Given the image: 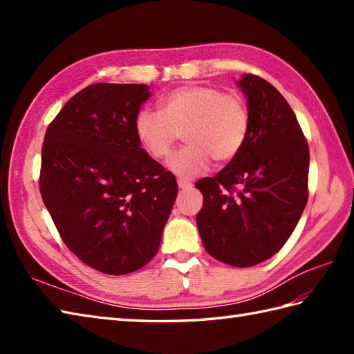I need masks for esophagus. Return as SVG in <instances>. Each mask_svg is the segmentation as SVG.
I'll return each instance as SVG.
<instances>
[{"instance_id": "1", "label": "esophagus", "mask_w": 354, "mask_h": 354, "mask_svg": "<svg viewBox=\"0 0 354 354\" xmlns=\"http://www.w3.org/2000/svg\"><path fill=\"white\" fill-rule=\"evenodd\" d=\"M178 187H179V189H183V190L192 189V183H190V181H187V179L179 178V179H178Z\"/></svg>"}]
</instances>
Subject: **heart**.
Wrapping results in <instances>:
<instances>
[{
    "label": "heart",
    "instance_id": "obj_1",
    "mask_svg": "<svg viewBox=\"0 0 354 354\" xmlns=\"http://www.w3.org/2000/svg\"><path fill=\"white\" fill-rule=\"evenodd\" d=\"M160 111L141 109L135 118V135L150 156L162 160L184 132L187 146L167 162L181 178L198 176L212 160L228 162L236 158L251 127L243 97L216 86H179L161 97Z\"/></svg>",
    "mask_w": 354,
    "mask_h": 354
}]
</instances>
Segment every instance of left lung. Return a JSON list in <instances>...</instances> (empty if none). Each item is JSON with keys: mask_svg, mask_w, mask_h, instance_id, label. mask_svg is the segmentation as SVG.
<instances>
[{"mask_svg": "<svg viewBox=\"0 0 354 354\" xmlns=\"http://www.w3.org/2000/svg\"><path fill=\"white\" fill-rule=\"evenodd\" d=\"M237 85L250 108V133L227 167L194 184L204 196L196 223L212 257L248 268L272 257L295 230L309 198L310 156L277 88L254 74Z\"/></svg>", "mask_w": 354, "mask_h": 354, "instance_id": "8db88e82", "label": "left lung"}]
</instances>
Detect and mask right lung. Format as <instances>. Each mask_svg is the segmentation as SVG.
<instances>
[{
  "mask_svg": "<svg viewBox=\"0 0 354 354\" xmlns=\"http://www.w3.org/2000/svg\"><path fill=\"white\" fill-rule=\"evenodd\" d=\"M147 85L94 84L66 102L42 145V201L68 250L95 270L124 275L160 250L178 194L170 171L135 135Z\"/></svg>",
  "mask_w": 354,
  "mask_h": 354,
  "instance_id": "right-lung-1",
  "label": "right lung"
}]
</instances>
